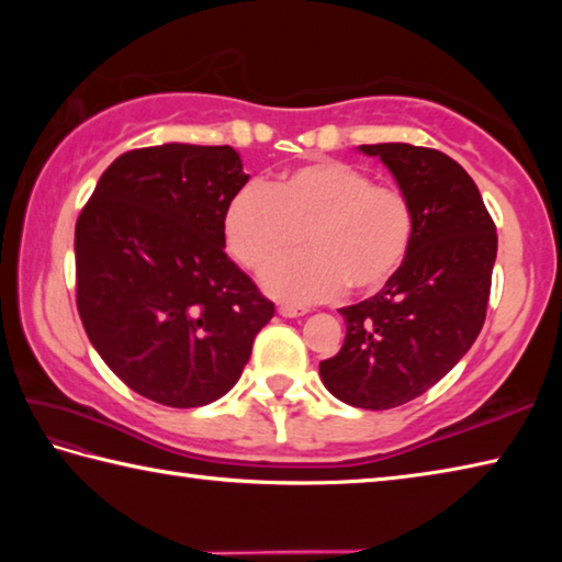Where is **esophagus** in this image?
Masks as SVG:
<instances>
[{"instance_id": "1", "label": "esophagus", "mask_w": 562, "mask_h": 562, "mask_svg": "<svg viewBox=\"0 0 562 562\" xmlns=\"http://www.w3.org/2000/svg\"><path fill=\"white\" fill-rule=\"evenodd\" d=\"M280 315L282 317H302V315H307V307H302V304H280Z\"/></svg>"}]
</instances>
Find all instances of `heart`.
I'll return each mask as SVG.
<instances>
[{"label": "heart", "mask_w": 562, "mask_h": 562, "mask_svg": "<svg viewBox=\"0 0 562 562\" xmlns=\"http://www.w3.org/2000/svg\"><path fill=\"white\" fill-rule=\"evenodd\" d=\"M225 247L245 270L260 272L302 239L308 252L276 263L262 284L272 297L310 304L349 288H386L412 252L414 205L402 188L374 183L345 160H312L284 170L270 190L237 188L223 213Z\"/></svg>", "instance_id": "b5f03b06"}]
</instances>
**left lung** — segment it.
Masks as SVG:
<instances>
[{
	"label": "left lung",
	"mask_w": 562,
	"mask_h": 562,
	"mask_svg": "<svg viewBox=\"0 0 562 562\" xmlns=\"http://www.w3.org/2000/svg\"><path fill=\"white\" fill-rule=\"evenodd\" d=\"M392 170L414 205V245L402 272L341 307L347 337L319 361L329 394L359 408L402 406L446 376L486 322L498 235L473 178L441 150L359 146Z\"/></svg>",
	"instance_id": "left-lung-1"
}]
</instances>
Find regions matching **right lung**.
<instances>
[{"mask_svg": "<svg viewBox=\"0 0 562 562\" xmlns=\"http://www.w3.org/2000/svg\"><path fill=\"white\" fill-rule=\"evenodd\" d=\"M231 146L136 148L76 221V307L133 392L173 408L231 392L274 304L225 255L223 213L247 183Z\"/></svg>", "mask_w": 562, "mask_h": 562, "instance_id": "obj_1", "label": "right lung"}]
</instances>
